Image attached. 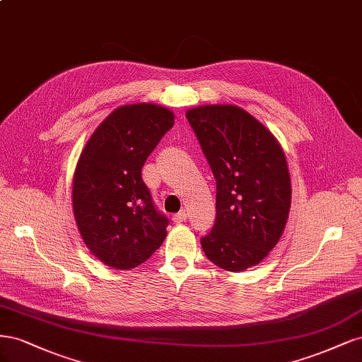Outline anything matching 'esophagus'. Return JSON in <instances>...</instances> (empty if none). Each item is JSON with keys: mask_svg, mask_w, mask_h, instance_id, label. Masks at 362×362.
Instances as JSON below:
<instances>
[{"mask_svg": "<svg viewBox=\"0 0 362 362\" xmlns=\"http://www.w3.org/2000/svg\"><path fill=\"white\" fill-rule=\"evenodd\" d=\"M186 218H188V215H186V212L182 211V212H179V214H176V215L173 216V221H174V223H176V224H180V223H185Z\"/></svg>", "mask_w": 362, "mask_h": 362, "instance_id": "esophagus-1", "label": "esophagus"}]
</instances>
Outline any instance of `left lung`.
Masks as SVG:
<instances>
[{
	"mask_svg": "<svg viewBox=\"0 0 362 362\" xmlns=\"http://www.w3.org/2000/svg\"><path fill=\"white\" fill-rule=\"evenodd\" d=\"M216 180V219L202 238L206 257L230 272L259 264L281 238L291 200L276 138L235 105L186 112Z\"/></svg>",
	"mask_w": 362,
	"mask_h": 362,
	"instance_id": "obj_1",
	"label": "left lung"
}]
</instances>
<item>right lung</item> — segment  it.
<instances>
[{
  "label": "right lung",
  "mask_w": 362,
  "mask_h": 362,
  "mask_svg": "<svg viewBox=\"0 0 362 362\" xmlns=\"http://www.w3.org/2000/svg\"><path fill=\"white\" fill-rule=\"evenodd\" d=\"M174 124V114L153 103L124 105L93 132L79 156L72 203L78 230L102 263L127 271L144 263L167 236L141 168Z\"/></svg>",
  "instance_id": "obj_1"
}]
</instances>
